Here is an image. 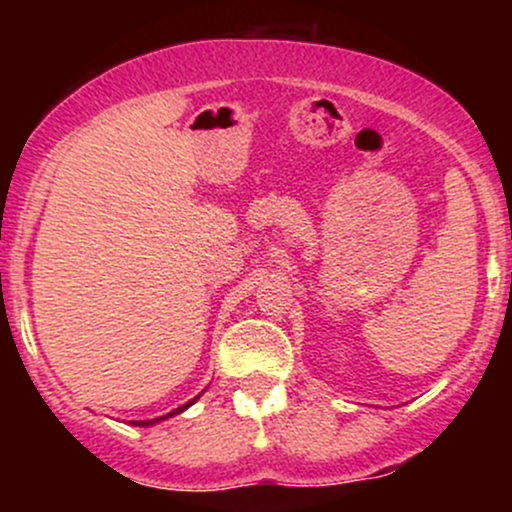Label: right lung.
<instances>
[{"mask_svg": "<svg viewBox=\"0 0 512 512\" xmlns=\"http://www.w3.org/2000/svg\"><path fill=\"white\" fill-rule=\"evenodd\" d=\"M199 397H202V392H199V395H197L195 399H190V402H185V404H182V407L173 409V411H168L166 416H158V419H149V421H132V424H134V426H154V424H158V421H166V419H170V416H175V414H182V411H185L187 407H192V404H195Z\"/></svg>", "mask_w": 512, "mask_h": 512, "instance_id": "1", "label": "right lung"}]
</instances>
